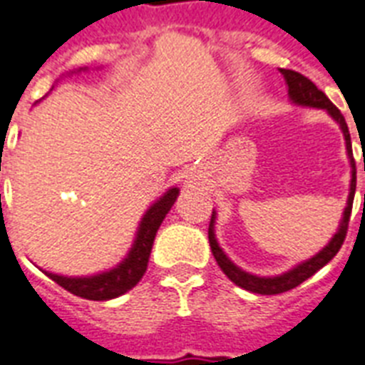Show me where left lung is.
Instances as JSON below:
<instances>
[{
	"label": "left lung",
	"mask_w": 365,
	"mask_h": 365,
	"mask_svg": "<svg viewBox=\"0 0 365 365\" xmlns=\"http://www.w3.org/2000/svg\"><path fill=\"white\" fill-rule=\"evenodd\" d=\"M281 75L285 76V82L289 86V97L292 99V103L302 106H313V108H324L328 114L334 118V120L339 123L341 127L343 136H345L346 144V153H349V159H351L352 167V178H351V192H349V200H346V208L343 212V219L339 223V230L334 234V238L330 240V244L324 247L322 251L311 257L309 260L302 262V264L294 266L292 269L285 272V274L275 275V277H259V275L247 274L242 268L234 264L232 260L223 253V250L219 247L217 240H215V232H213V223H215V212H212V221H210L208 229V240L210 247H212V253L217 260L219 268L223 269V274L229 277L232 283H236L242 289L250 290V292H257V294H281V292H287V290L294 289L300 283L311 277V275L319 272L322 266H327L334 257L337 255V251L341 250L343 242H345L346 229H349V219H351V210H352V200H354V191H356V165H354V157H352V146H351V135H349V127H346V121L343 118V114L337 110V106L328 99L324 93H322L319 88H317L313 82H311L307 76L296 73V71L290 69H281ZM365 170V165H364Z\"/></svg>",
	"instance_id": "left-lung-1"
}]
</instances>
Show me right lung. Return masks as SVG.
I'll use <instances>...</instances> for the list:
<instances>
[{
  "instance_id": "1",
  "label": "right lung",
  "mask_w": 365,
  "mask_h": 365,
  "mask_svg": "<svg viewBox=\"0 0 365 365\" xmlns=\"http://www.w3.org/2000/svg\"><path fill=\"white\" fill-rule=\"evenodd\" d=\"M178 192H180L178 187L168 189L155 204L150 206L138 225V232H136L131 251L115 268L103 274L88 275V277H65V275L48 274V272L44 274L56 281L59 287L69 290L71 294L86 298V300H112V298L125 294L127 290H131L142 279V275L146 274L155 234L161 227L163 219L167 217L173 204L176 202Z\"/></svg>"
}]
</instances>
